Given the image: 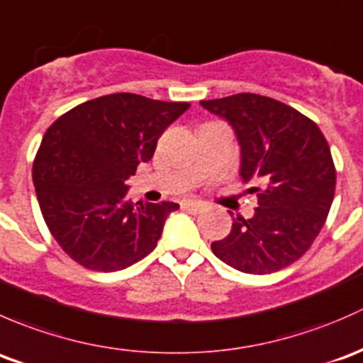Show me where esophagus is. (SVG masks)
Wrapping results in <instances>:
<instances>
[{
	"label": "esophagus",
	"mask_w": 363,
	"mask_h": 363,
	"mask_svg": "<svg viewBox=\"0 0 363 363\" xmlns=\"http://www.w3.org/2000/svg\"><path fill=\"white\" fill-rule=\"evenodd\" d=\"M182 208L185 209V211L194 213V215H197V213H203L204 209H206V206H204L203 203H199V201H190V199L183 201Z\"/></svg>",
	"instance_id": "34e87169"
}]
</instances>
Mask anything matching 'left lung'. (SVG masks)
Listing matches in <instances>:
<instances>
[{
	"instance_id": "8db88e82",
	"label": "left lung",
	"mask_w": 363,
	"mask_h": 363,
	"mask_svg": "<svg viewBox=\"0 0 363 363\" xmlns=\"http://www.w3.org/2000/svg\"><path fill=\"white\" fill-rule=\"evenodd\" d=\"M225 118L241 145V178L259 208L238 216L229 236L211 242L222 262L271 274L301 259L320 234L335 192V166L320 127L289 104L242 94L201 101Z\"/></svg>"
}]
</instances>
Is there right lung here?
<instances>
[{"label": "right lung", "mask_w": 363, "mask_h": 363, "mask_svg": "<svg viewBox=\"0 0 363 363\" xmlns=\"http://www.w3.org/2000/svg\"><path fill=\"white\" fill-rule=\"evenodd\" d=\"M190 108L118 92L85 101L45 133L33 183L48 230L91 271H121L157 246L177 203L125 199V180L154 157L160 134Z\"/></svg>", "instance_id": "right-lung-1"}]
</instances>
